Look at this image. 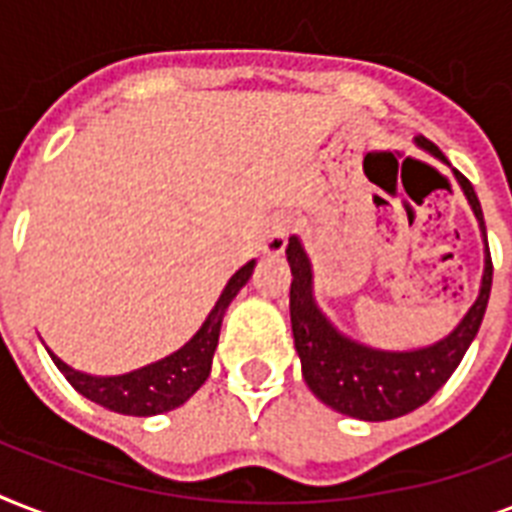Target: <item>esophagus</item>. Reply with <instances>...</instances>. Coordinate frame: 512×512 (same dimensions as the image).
<instances>
[{"label":"esophagus","mask_w":512,"mask_h":512,"mask_svg":"<svg viewBox=\"0 0 512 512\" xmlns=\"http://www.w3.org/2000/svg\"><path fill=\"white\" fill-rule=\"evenodd\" d=\"M287 239H289L287 220H273L263 236V252L271 257L281 255V252H284V247H287Z\"/></svg>","instance_id":"obj_1"}]
</instances>
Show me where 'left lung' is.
Instances as JSON below:
<instances>
[{
    "label": "left lung",
    "mask_w": 512,
    "mask_h": 512,
    "mask_svg": "<svg viewBox=\"0 0 512 512\" xmlns=\"http://www.w3.org/2000/svg\"><path fill=\"white\" fill-rule=\"evenodd\" d=\"M417 146L436 154L438 148L428 138H414ZM470 207L476 212L486 244L484 279L476 303L470 305L465 319L444 337L428 348L417 350H377L350 340L337 332L335 324L321 313L313 297V268L305 255L303 244L292 236L287 244V260L292 268V287H289V316H292V335L303 364V377L308 388L332 406L335 412L366 422L396 420L401 414L414 412L417 406L436 396L452 372L460 366L465 350L470 348L478 327L484 321L489 292H492V255L486 241L484 212L468 177L457 175Z\"/></svg>",
    "instance_id": "8db88e82"
}]
</instances>
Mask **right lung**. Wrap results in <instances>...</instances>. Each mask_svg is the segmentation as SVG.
Segmentation results:
<instances>
[{"label": "right lung", "mask_w": 512, "mask_h": 512, "mask_svg": "<svg viewBox=\"0 0 512 512\" xmlns=\"http://www.w3.org/2000/svg\"><path fill=\"white\" fill-rule=\"evenodd\" d=\"M252 271H255V260L241 265L239 271L231 276V281L225 284L223 295L215 303V308L209 311L207 321L201 324L199 332L185 342L183 348L175 350L172 356L162 358V361H156V364L119 374V377H92V374L71 369L52 350H47V353L63 372V377L74 385V390H79L84 398H90L95 404L106 406L111 412L132 414V417H151V414L170 412V409L185 404L209 377L225 308L231 305L233 297L239 295V289L247 284Z\"/></svg>", "instance_id": "add662e5"}]
</instances>
